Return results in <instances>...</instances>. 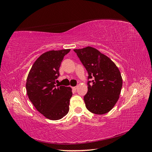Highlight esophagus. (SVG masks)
Here are the masks:
<instances>
[{
	"label": "esophagus",
	"mask_w": 152,
	"mask_h": 152,
	"mask_svg": "<svg viewBox=\"0 0 152 152\" xmlns=\"http://www.w3.org/2000/svg\"><path fill=\"white\" fill-rule=\"evenodd\" d=\"M72 88L73 91H75V92H76V90H77V86H73Z\"/></svg>",
	"instance_id": "esophagus-1"
}]
</instances>
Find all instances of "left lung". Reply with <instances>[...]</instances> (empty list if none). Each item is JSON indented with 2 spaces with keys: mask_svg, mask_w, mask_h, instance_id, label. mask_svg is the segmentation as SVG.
<instances>
[{
  "mask_svg": "<svg viewBox=\"0 0 152 152\" xmlns=\"http://www.w3.org/2000/svg\"><path fill=\"white\" fill-rule=\"evenodd\" d=\"M74 51L88 75V92L84 96L86 109L94 114L106 113L118 101L122 87L118 68L110 58L92 47Z\"/></svg>",
  "mask_w": 152,
  "mask_h": 152,
  "instance_id": "1",
  "label": "left lung"
}]
</instances>
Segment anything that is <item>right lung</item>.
<instances>
[{
    "label": "right lung",
    "instance_id": "1",
    "mask_svg": "<svg viewBox=\"0 0 152 152\" xmlns=\"http://www.w3.org/2000/svg\"><path fill=\"white\" fill-rule=\"evenodd\" d=\"M70 49L52 50L41 55L30 69L26 83L30 101L47 118H62L69 110L72 93L70 87L57 84L59 68Z\"/></svg>",
    "mask_w": 152,
    "mask_h": 152
}]
</instances>
